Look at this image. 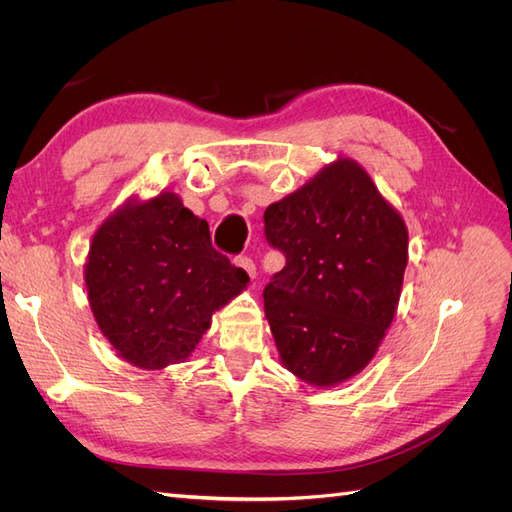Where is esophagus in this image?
<instances>
[{
	"label": "esophagus",
	"mask_w": 512,
	"mask_h": 512,
	"mask_svg": "<svg viewBox=\"0 0 512 512\" xmlns=\"http://www.w3.org/2000/svg\"><path fill=\"white\" fill-rule=\"evenodd\" d=\"M237 267H241L247 275H250L252 277V280H254V277H256V265H254V260L252 258H247V256H239L237 260Z\"/></svg>",
	"instance_id": "obj_1"
}]
</instances>
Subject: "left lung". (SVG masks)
Segmentation results:
<instances>
[{
	"instance_id": "1",
	"label": "left lung",
	"mask_w": 512,
	"mask_h": 512,
	"mask_svg": "<svg viewBox=\"0 0 512 512\" xmlns=\"http://www.w3.org/2000/svg\"><path fill=\"white\" fill-rule=\"evenodd\" d=\"M286 256L262 297L282 363L314 386L344 382L374 359L408 265V228L361 164L337 158L265 211Z\"/></svg>"
}]
</instances>
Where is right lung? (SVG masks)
Returning <instances> with one entry per match:
<instances>
[{
  "label": "right lung",
  "instance_id": "obj_1",
  "mask_svg": "<svg viewBox=\"0 0 512 512\" xmlns=\"http://www.w3.org/2000/svg\"><path fill=\"white\" fill-rule=\"evenodd\" d=\"M250 277L213 250L205 220L175 192L130 198L89 245L85 286L102 335L123 361L164 369L194 352L215 309Z\"/></svg>",
  "mask_w": 512,
  "mask_h": 512
}]
</instances>
